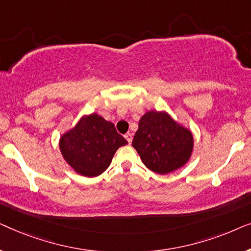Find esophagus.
Masks as SVG:
<instances>
[{"instance_id":"34e87169","label":"esophagus","mask_w":251,"mask_h":251,"mask_svg":"<svg viewBox=\"0 0 251 251\" xmlns=\"http://www.w3.org/2000/svg\"><path fill=\"white\" fill-rule=\"evenodd\" d=\"M125 138L126 139V142H128L129 144H131V142H132V135L130 132H128V133H126L125 135Z\"/></svg>"}]
</instances>
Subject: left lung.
<instances>
[{
    "mask_svg": "<svg viewBox=\"0 0 251 251\" xmlns=\"http://www.w3.org/2000/svg\"><path fill=\"white\" fill-rule=\"evenodd\" d=\"M132 147L150 170L167 175L190 161L194 137L168 112L147 111L139 120Z\"/></svg>",
    "mask_w": 251,
    "mask_h": 251,
    "instance_id": "1",
    "label": "left lung"
}]
</instances>
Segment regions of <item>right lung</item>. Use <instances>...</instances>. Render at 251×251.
<instances>
[{
  "label": "right lung",
  "mask_w": 251,
  "mask_h": 251,
  "mask_svg": "<svg viewBox=\"0 0 251 251\" xmlns=\"http://www.w3.org/2000/svg\"><path fill=\"white\" fill-rule=\"evenodd\" d=\"M126 144L112 122L91 113L81 116L73 128L60 136L59 150L75 173L92 178L104 173L116 151Z\"/></svg>",
  "instance_id": "1"
}]
</instances>
